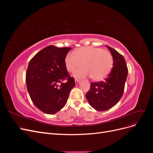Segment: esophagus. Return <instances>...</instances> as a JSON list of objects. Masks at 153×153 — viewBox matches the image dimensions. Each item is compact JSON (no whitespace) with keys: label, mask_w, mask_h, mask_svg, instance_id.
<instances>
[{"label":"esophagus","mask_w":153,"mask_h":153,"mask_svg":"<svg viewBox=\"0 0 153 153\" xmlns=\"http://www.w3.org/2000/svg\"><path fill=\"white\" fill-rule=\"evenodd\" d=\"M79 83H80V80L75 79V84L76 85H78V84H79Z\"/></svg>","instance_id":"esophagus-1"}]
</instances>
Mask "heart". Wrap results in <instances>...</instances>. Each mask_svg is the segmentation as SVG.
<instances>
[{
	"label": "heart",
	"mask_w": 153,
	"mask_h": 153,
	"mask_svg": "<svg viewBox=\"0 0 153 153\" xmlns=\"http://www.w3.org/2000/svg\"><path fill=\"white\" fill-rule=\"evenodd\" d=\"M67 70L73 72L75 78L91 76L92 79L101 80L110 73L113 66V57L108 51L93 47H82L68 53L64 59Z\"/></svg>",
	"instance_id": "obj_1"
}]
</instances>
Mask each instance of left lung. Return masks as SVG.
Instances as JSON below:
<instances>
[{
    "instance_id": "obj_1",
    "label": "left lung",
    "mask_w": 153,
    "mask_h": 153,
    "mask_svg": "<svg viewBox=\"0 0 153 153\" xmlns=\"http://www.w3.org/2000/svg\"><path fill=\"white\" fill-rule=\"evenodd\" d=\"M113 57L112 71L104 81L92 82L85 95L89 105L98 111H105L117 103L123 96L128 68L125 59L115 49L106 45Z\"/></svg>"
}]
</instances>
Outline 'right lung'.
Segmentation results:
<instances>
[{"mask_svg":"<svg viewBox=\"0 0 153 153\" xmlns=\"http://www.w3.org/2000/svg\"><path fill=\"white\" fill-rule=\"evenodd\" d=\"M71 49L48 46L29 63L26 73L27 91L34 105L45 114H54L61 110L75 86V79L68 75L64 62Z\"/></svg>","mask_w":153,"mask_h":153,"instance_id":"1","label":"right lung"}]
</instances>
